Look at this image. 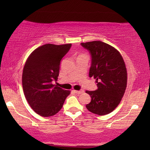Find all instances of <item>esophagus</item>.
I'll list each match as a JSON object with an SVG mask.
<instances>
[{"label":"esophagus","mask_w":150,"mask_h":150,"mask_svg":"<svg viewBox=\"0 0 150 150\" xmlns=\"http://www.w3.org/2000/svg\"><path fill=\"white\" fill-rule=\"evenodd\" d=\"M73 91H74L75 93L78 94V95H79V94H81V93H83V92H84V91H83V90H80V91H75L74 90Z\"/></svg>","instance_id":"34e87169"}]
</instances>
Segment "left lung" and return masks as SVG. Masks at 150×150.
I'll return each instance as SVG.
<instances>
[{
	"instance_id": "1",
	"label": "left lung",
	"mask_w": 150,
	"mask_h": 150,
	"mask_svg": "<svg viewBox=\"0 0 150 150\" xmlns=\"http://www.w3.org/2000/svg\"><path fill=\"white\" fill-rule=\"evenodd\" d=\"M89 52L91 65L89 77L95 79L96 91H87L91 101L86 107L91 112L103 116L116 108L123 97L127 85L125 63L115 47L100 41L81 43Z\"/></svg>"
}]
</instances>
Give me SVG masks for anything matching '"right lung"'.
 <instances>
[{
  "label": "right lung",
  "mask_w": 150,
  "mask_h": 150,
  "mask_svg": "<svg viewBox=\"0 0 150 150\" xmlns=\"http://www.w3.org/2000/svg\"><path fill=\"white\" fill-rule=\"evenodd\" d=\"M71 44L42 45L28 58L22 73V87L28 103L38 115L54 116L62 109L69 91L53 85L59 76L61 60Z\"/></svg>",
  "instance_id": "obj_1"
}]
</instances>
